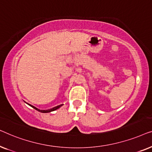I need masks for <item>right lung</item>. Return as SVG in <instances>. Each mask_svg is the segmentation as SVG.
I'll list each match as a JSON object with an SVG mask.
<instances>
[{
	"label": "right lung",
	"mask_w": 152,
	"mask_h": 152,
	"mask_svg": "<svg viewBox=\"0 0 152 152\" xmlns=\"http://www.w3.org/2000/svg\"><path fill=\"white\" fill-rule=\"evenodd\" d=\"M29 105H30L31 107H33L34 109H35V110H36L37 111H38V112H42V113H48V112H52V111H54V110H58V109L61 107L62 106V104H60V105H58V106H56V107H53V108H52V109H50V110H39V109L36 108V107H34V106L31 105V104H29Z\"/></svg>",
	"instance_id": "right-lung-1"
}]
</instances>
